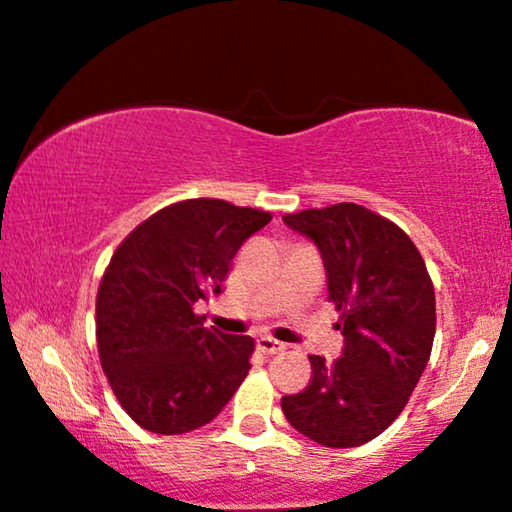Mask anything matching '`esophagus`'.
I'll return each instance as SVG.
<instances>
[{
  "label": "esophagus",
  "instance_id": "obj_1",
  "mask_svg": "<svg viewBox=\"0 0 512 512\" xmlns=\"http://www.w3.org/2000/svg\"><path fill=\"white\" fill-rule=\"evenodd\" d=\"M284 348H287V345L280 343L277 338H272V336L258 338V350H261V353H265V355H277V353H282Z\"/></svg>",
  "mask_w": 512,
  "mask_h": 512
}]
</instances>
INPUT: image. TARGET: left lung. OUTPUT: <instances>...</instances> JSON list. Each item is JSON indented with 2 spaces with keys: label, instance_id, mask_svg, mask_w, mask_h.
<instances>
[{
  "label": "left lung",
  "instance_id": "obj_1",
  "mask_svg": "<svg viewBox=\"0 0 512 512\" xmlns=\"http://www.w3.org/2000/svg\"><path fill=\"white\" fill-rule=\"evenodd\" d=\"M284 223L320 249L345 343L331 364L310 355V383L284 395L282 411L317 444L360 447L400 416L430 360L433 282L407 232L360 204L305 209Z\"/></svg>",
  "mask_w": 512,
  "mask_h": 512
}]
</instances>
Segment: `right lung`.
I'll return each instance as SVG.
<instances>
[{
	"mask_svg": "<svg viewBox=\"0 0 512 512\" xmlns=\"http://www.w3.org/2000/svg\"><path fill=\"white\" fill-rule=\"evenodd\" d=\"M270 218L223 199H185L152 214L112 254L96 296L98 355L141 428L190 433L242 386L254 338L207 329L195 303L221 294L237 249Z\"/></svg>",
	"mask_w": 512,
	"mask_h": 512,
	"instance_id": "right-lung-1",
	"label": "right lung"
}]
</instances>
